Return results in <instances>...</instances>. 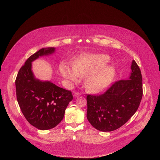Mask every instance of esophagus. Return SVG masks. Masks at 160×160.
I'll return each instance as SVG.
<instances>
[{
  "label": "esophagus",
  "instance_id": "obj_1",
  "mask_svg": "<svg viewBox=\"0 0 160 160\" xmlns=\"http://www.w3.org/2000/svg\"><path fill=\"white\" fill-rule=\"evenodd\" d=\"M80 96V93H79V92H75V94H74V97H75V98L78 97V96Z\"/></svg>",
  "mask_w": 160,
  "mask_h": 160
}]
</instances>
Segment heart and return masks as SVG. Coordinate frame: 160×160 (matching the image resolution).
I'll return each mask as SVG.
<instances>
[{
	"mask_svg": "<svg viewBox=\"0 0 160 160\" xmlns=\"http://www.w3.org/2000/svg\"><path fill=\"white\" fill-rule=\"evenodd\" d=\"M109 58L101 54H83L74 61L72 68L66 63L60 66L62 76L70 82H76L78 77H85L84 86L87 91L98 94L106 90L117 76V69L108 64Z\"/></svg>",
	"mask_w": 160,
	"mask_h": 160,
	"instance_id": "heart-1",
	"label": "heart"
}]
</instances>
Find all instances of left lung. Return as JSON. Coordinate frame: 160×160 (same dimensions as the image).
Instances as JSON below:
<instances>
[{"label": "left lung", "instance_id": "1", "mask_svg": "<svg viewBox=\"0 0 160 160\" xmlns=\"http://www.w3.org/2000/svg\"><path fill=\"white\" fill-rule=\"evenodd\" d=\"M127 80L114 83L101 95H87V118L95 128L102 132L115 130L138 110L142 98L141 70L133 60Z\"/></svg>", "mask_w": 160, "mask_h": 160}]
</instances>
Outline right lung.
<instances>
[{
	"mask_svg": "<svg viewBox=\"0 0 160 160\" xmlns=\"http://www.w3.org/2000/svg\"><path fill=\"white\" fill-rule=\"evenodd\" d=\"M54 52V48H46L32 55L20 68L15 81L17 101L22 114L32 125L42 130L57 126L73 99L71 91L37 79L32 70L33 61Z\"/></svg>",
	"mask_w": 160,
	"mask_h": 160,
	"instance_id": "1",
	"label": "right lung"
}]
</instances>
